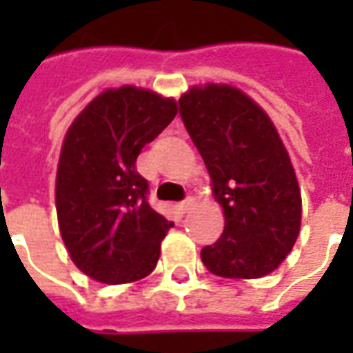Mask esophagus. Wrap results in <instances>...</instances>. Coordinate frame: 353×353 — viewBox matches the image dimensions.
I'll return each mask as SVG.
<instances>
[{"label": "esophagus", "instance_id": "esophagus-1", "mask_svg": "<svg viewBox=\"0 0 353 353\" xmlns=\"http://www.w3.org/2000/svg\"><path fill=\"white\" fill-rule=\"evenodd\" d=\"M192 206H194V199L187 196L183 202H179V204H177V210H179V214H187V212H189Z\"/></svg>", "mask_w": 353, "mask_h": 353}]
</instances>
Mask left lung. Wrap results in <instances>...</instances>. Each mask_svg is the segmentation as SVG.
<instances>
[{
	"instance_id": "8db88e82",
	"label": "left lung",
	"mask_w": 353,
	"mask_h": 353,
	"mask_svg": "<svg viewBox=\"0 0 353 353\" xmlns=\"http://www.w3.org/2000/svg\"><path fill=\"white\" fill-rule=\"evenodd\" d=\"M179 115L204 159L225 230L200 257L221 278L252 280L278 268L301 229V191L276 126L229 85L192 87Z\"/></svg>"
}]
</instances>
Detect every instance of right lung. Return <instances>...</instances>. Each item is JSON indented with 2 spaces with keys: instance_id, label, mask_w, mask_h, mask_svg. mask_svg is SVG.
I'll return each instance as SVG.
<instances>
[{
  "instance_id": "obj_1",
  "label": "right lung",
  "mask_w": 353,
  "mask_h": 353,
  "mask_svg": "<svg viewBox=\"0 0 353 353\" xmlns=\"http://www.w3.org/2000/svg\"><path fill=\"white\" fill-rule=\"evenodd\" d=\"M176 113L172 98L109 88L65 134L57 172L58 227L75 266L92 280L128 283L154 270L174 223L149 206V183L136 159Z\"/></svg>"
}]
</instances>
